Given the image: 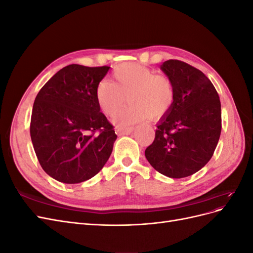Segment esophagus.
Segmentation results:
<instances>
[{
  "instance_id": "34e87169",
  "label": "esophagus",
  "mask_w": 253,
  "mask_h": 253,
  "mask_svg": "<svg viewBox=\"0 0 253 253\" xmlns=\"http://www.w3.org/2000/svg\"><path fill=\"white\" fill-rule=\"evenodd\" d=\"M133 129H134V126H117L116 127V133L119 136L127 135L129 133H132Z\"/></svg>"
}]
</instances>
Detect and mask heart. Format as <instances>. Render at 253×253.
Instances as JSON below:
<instances>
[{
  "label": "heart",
  "mask_w": 253,
  "mask_h": 253,
  "mask_svg": "<svg viewBox=\"0 0 253 253\" xmlns=\"http://www.w3.org/2000/svg\"><path fill=\"white\" fill-rule=\"evenodd\" d=\"M114 81L102 80L96 90L97 102L109 117L129 104L116 118L118 125H128L149 118H159L169 112L175 101V88L166 75L135 63H125L113 72Z\"/></svg>",
  "instance_id": "obj_1"
}]
</instances>
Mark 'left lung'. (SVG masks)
<instances>
[{
    "label": "left lung",
    "instance_id": "8db88e82",
    "mask_svg": "<svg viewBox=\"0 0 253 253\" xmlns=\"http://www.w3.org/2000/svg\"><path fill=\"white\" fill-rule=\"evenodd\" d=\"M175 88L172 109L159 120L145 157L156 171L182 178L200 171L211 159L221 131L220 101L207 76L179 60L160 65Z\"/></svg>",
    "mask_w": 253,
    "mask_h": 253
}]
</instances>
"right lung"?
Here are the masks:
<instances>
[{"label": "right lung", "mask_w": 253, "mask_h": 253, "mask_svg": "<svg viewBox=\"0 0 253 253\" xmlns=\"http://www.w3.org/2000/svg\"><path fill=\"white\" fill-rule=\"evenodd\" d=\"M109 70V66L67 65L38 93L30 137L42 169L53 179L85 181L110 158L117 135L96 97L98 84Z\"/></svg>", "instance_id": "right-lung-1"}]
</instances>
